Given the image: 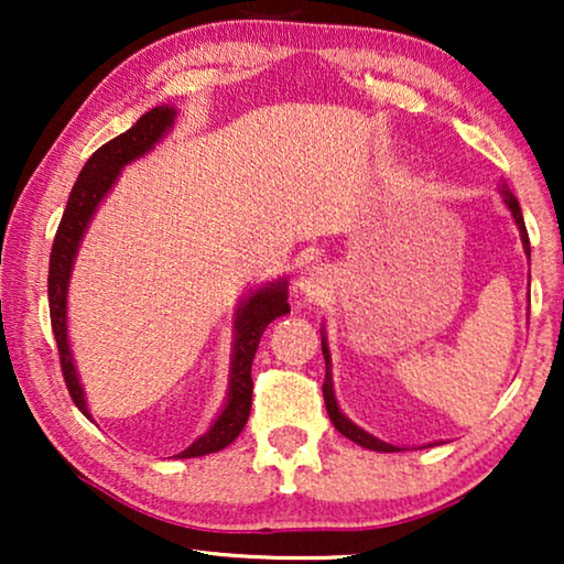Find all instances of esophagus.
<instances>
[{"label":"esophagus","instance_id":"esophagus-1","mask_svg":"<svg viewBox=\"0 0 564 564\" xmlns=\"http://www.w3.org/2000/svg\"><path fill=\"white\" fill-rule=\"evenodd\" d=\"M323 288H326V276H323L321 267H307L303 274H300V290L305 295H321Z\"/></svg>","mask_w":564,"mask_h":564}]
</instances>
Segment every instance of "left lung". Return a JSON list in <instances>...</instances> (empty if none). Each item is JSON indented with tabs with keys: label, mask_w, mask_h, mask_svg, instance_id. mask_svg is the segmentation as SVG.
I'll return each instance as SVG.
<instances>
[{
	"label": "left lung",
	"mask_w": 564,
	"mask_h": 564,
	"mask_svg": "<svg viewBox=\"0 0 564 564\" xmlns=\"http://www.w3.org/2000/svg\"><path fill=\"white\" fill-rule=\"evenodd\" d=\"M500 195H503V203L508 205V210L513 213L516 218V226L521 230V241H523V249H527V257L531 259V246H529V234H527V226H523V215H521V207H519V199L511 195V189L506 187L500 189ZM321 349H323V359H326V380H323V400H326V411H328V419L334 423L336 431H341L346 438H351V442H357L359 446H365V449H375V452H395V446L392 444H384L380 438H375L372 434H367V431H361L359 426H354V423L346 419V415L338 411L336 405V398H334V384H330V372H328V361H330V354H328V344H326V336H323L321 341Z\"/></svg>",
	"instance_id": "1"
}]
</instances>
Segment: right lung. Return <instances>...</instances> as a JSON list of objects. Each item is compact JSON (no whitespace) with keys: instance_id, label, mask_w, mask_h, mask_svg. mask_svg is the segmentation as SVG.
Segmentation results:
<instances>
[{"instance_id":"obj_1","label":"right lung","mask_w":564,"mask_h":564,"mask_svg":"<svg viewBox=\"0 0 564 564\" xmlns=\"http://www.w3.org/2000/svg\"><path fill=\"white\" fill-rule=\"evenodd\" d=\"M174 110L172 107H153L143 118L126 133L107 141L102 149L91 153L87 164H84L79 180H76L72 195H68L64 218L58 223L56 238H53L51 249V264H48V305H51V326L53 336L58 344V359L61 372H64V382L68 388V395L76 403V408L87 415V403H84V390L76 377L72 351H68L66 341V288L68 276H72V264L79 249V241L87 230V223L95 215L99 199H102L110 187L118 180L120 169L130 164V161L143 156L169 128L174 126ZM290 313L288 305V282H274L269 288L253 292V295L241 305L236 313V344H234V365H230V392L228 403L213 423L205 436H199L195 444H189L180 459L187 457H203V454H213L226 449L234 438L241 434L246 421L251 413V361L253 354L259 349L261 334L264 328L280 315Z\"/></svg>"}]
</instances>
